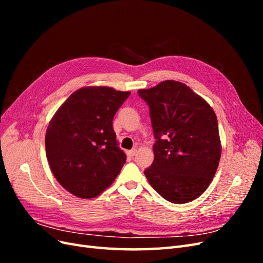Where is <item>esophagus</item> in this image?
Segmentation results:
<instances>
[{"mask_svg":"<svg viewBox=\"0 0 263 263\" xmlns=\"http://www.w3.org/2000/svg\"><path fill=\"white\" fill-rule=\"evenodd\" d=\"M136 154H137V149L136 148H134V149L129 150V151H127V155H128L129 157H134Z\"/></svg>","mask_w":263,"mask_h":263,"instance_id":"obj_1","label":"esophagus"}]
</instances>
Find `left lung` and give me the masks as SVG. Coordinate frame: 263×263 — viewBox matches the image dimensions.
Masks as SVG:
<instances>
[{
  "instance_id": "obj_1",
  "label": "left lung",
  "mask_w": 263,
  "mask_h": 263,
  "mask_svg": "<svg viewBox=\"0 0 263 263\" xmlns=\"http://www.w3.org/2000/svg\"><path fill=\"white\" fill-rule=\"evenodd\" d=\"M150 108L155 159L145 176L174 204L195 200L209 187L219 163L217 117L200 95L178 81L165 80L138 90Z\"/></svg>"
}]
</instances>
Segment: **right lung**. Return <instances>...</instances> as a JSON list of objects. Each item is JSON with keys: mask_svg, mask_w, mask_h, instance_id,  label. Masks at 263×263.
Returning a JSON list of instances; mask_svg holds the SVG:
<instances>
[{"mask_svg": "<svg viewBox=\"0 0 263 263\" xmlns=\"http://www.w3.org/2000/svg\"><path fill=\"white\" fill-rule=\"evenodd\" d=\"M129 94L109 86H84L52 116L46 155L54 178L71 194L93 198L121 172L126 155L118 147L113 118Z\"/></svg>", "mask_w": 263, "mask_h": 263, "instance_id": "obj_1", "label": "right lung"}]
</instances>
